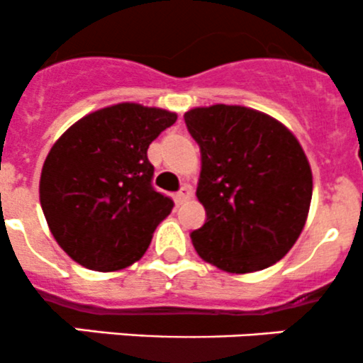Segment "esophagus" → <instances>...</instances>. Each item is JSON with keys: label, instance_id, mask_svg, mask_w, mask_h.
<instances>
[{"label": "esophagus", "instance_id": "esophagus-1", "mask_svg": "<svg viewBox=\"0 0 363 363\" xmlns=\"http://www.w3.org/2000/svg\"><path fill=\"white\" fill-rule=\"evenodd\" d=\"M190 197H192V190H190L189 186H182L180 192L177 194V203H178V204L186 203V201H189Z\"/></svg>", "mask_w": 363, "mask_h": 363}]
</instances>
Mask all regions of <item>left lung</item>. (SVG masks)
Masks as SVG:
<instances>
[{
  "instance_id": "obj_1",
  "label": "left lung",
  "mask_w": 363,
  "mask_h": 363,
  "mask_svg": "<svg viewBox=\"0 0 363 363\" xmlns=\"http://www.w3.org/2000/svg\"><path fill=\"white\" fill-rule=\"evenodd\" d=\"M201 150L196 196L206 210L192 231L201 259L229 274L281 261L302 233L312 199V171L298 139L275 118L215 104L185 113Z\"/></svg>"
}]
</instances>
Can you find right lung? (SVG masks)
<instances>
[{
  "instance_id": "obj_1",
  "label": "right lung",
  "mask_w": 363,
  "mask_h": 363,
  "mask_svg": "<svg viewBox=\"0 0 363 363\" xmlns=\"http://www.w3.org/2000/svg\"><path fill=\"white\" fill-rule=\"evenodd\" d=\"M177 113L121 102L86 114L52 145L40 204L58 245L75 263L116 272L143 257L171 197L152 185L148 146Z\"/></svg>"
}]
</instances>
